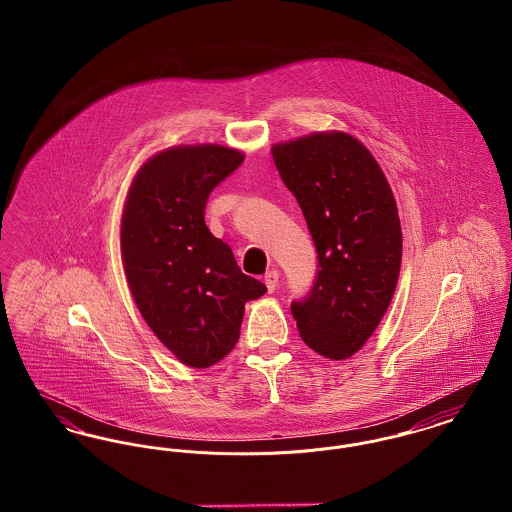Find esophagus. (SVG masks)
I'll return each instance as SVG.
<instances>
[{
	"instance_id": "1",
	"label": "esophagus",
	"mask_w": 512,
	"mask_h": 512,
	"mask_svg": "<svg viewBox=\"0 0 512 512\" xmlns=\"http://www.w3.org/2000/svg\"><path fill=\"white\" fill-rule=\"evenodd\" d=\"M278 278H280V274H278V270H268L267 274H265V286H267L268 293L274 292L276 290V286H278Z\"/></svg>"
}]
</instances>
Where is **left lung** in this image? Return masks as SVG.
<instances>
[{"label": "left lung", "mask_w": 512, "mask_h": 512, "mask_svg": "<svg viewBox=\"0 0 512 512\" xmlns=\"http://www.w3.org/2000/svg\"><path fill=\"white\" fill-rule=\"evenodd\" d=\"M317 247L311 292L293 301L301 340L322 357L357 353L390 307L403 236L390 184L357 138L315 132L272 146Z\"/></svg>", "instance_id": "left-lung-1"}]
</instances>
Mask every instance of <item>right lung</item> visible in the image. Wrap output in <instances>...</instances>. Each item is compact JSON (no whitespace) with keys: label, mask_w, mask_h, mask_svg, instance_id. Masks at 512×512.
Masks as SVG:
<instances>
[{"label":"right lung","mask_w":512,"mask_h":512,"mask_svg":"<svg viewBox=\"0 0 512 512\" xmlns=\"http://www.w3.org/2000/svg\"><path fill=\"white\" fill-rule=\"evenodd\" d=\"M242 161V151L217 144L165 149L134 176L122 211L132 297L153 334L192 368H209L234 349L245 303L267 292L205 224L209 194Z\"/></svg>","instance_id":"1"}]
</instances>
